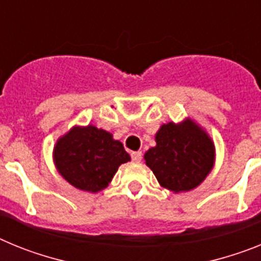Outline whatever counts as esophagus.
Masks as SVG:
<instances>
[{
	"label": "esophagus",
	"instance_id": "esophagus-1",
	"mask_svg": "<svg viewBox=\"0 0 261 261\" xmlns=\"http://www.w3.org/2000/svg\"><path fill=\"white\" fill-rule=\"evenodd\" d=\"M142 153L141 151H133L132 153V161L133 162H141Z\"/></svg>",
	"mask_w": 261,
	"mask_h": 261
}]
</instances>
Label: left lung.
<instances>
[{
  "label": "left lung",
  "mask_w": 261,
  "mask_h": 261,
  "mask_svg": "<svg viewBox=\"0 0 261 261\" xmlns=\"http://www.w3.org/2000/svg\"><path fill=\"white\" fill-rule=\"evenodd\" d=\"M155 146L145 153V163L163 188L188 192L206 179L216 162V146L208 132L191 117L161 125Z\"/></svg>",
  "instance_id": "obj_1"
}]
</instances>
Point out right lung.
Segmentation results:
<instances>
[{"label": "right lung", "mask_w": 261, "mask_h": 261, "mask_svg": "<svg viewBox=\"0 0 261 261\" xmlns=\"http://www.w3.org/2000/svg\"><path fill=\"white\" fill-rule=\"evenodd\" d=\"M130 161L112 133L93 124L74 125L53 146V163L70 186L98 193L107 188L120 165Z\"/></svg>", "instance_id": "1"}]
</instances>
